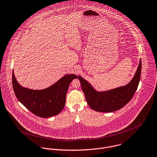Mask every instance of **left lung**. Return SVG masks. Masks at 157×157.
I'll use <instances>...</instances> for the list:
<instances>
[{"mask_svg": "<svg viewBox=\"0 0 157 157\" xmlns=\"http://www.w3.org/2000/svg\"><path fill=\"white\" fill-rule=\"evenodd\" d=\"M142 63L139 66L132 80L126 86L105 92H97L81 76H79L81 89L89 106L94 111L111 113L125 106L132 98L139 85Z\"/></svg>", "mask_w": 157, "mask_h": 157, "instance_id": "obj_1", "label": "left lung"}]
</instances>
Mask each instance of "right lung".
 Wrapping results in <instances>:
<instances>
[{"mask_svg": "<svg viewBox=\"0 0 157 157\" xmlns=\"http://www.w3.org/2000/svg\"><path fill=\"white\" fill-rule=\"evenodd\" d=\"M78 76L75 75H67L49 87L35 90L20 86L12 72L13 88L17 99L33 114L43 118L56 116L62 111L68 86Z\"/></svg>", "mask_w": 157, "mask_h": 157, "instance_id": "obj_1", "label": "right lung"}]
</instances>
